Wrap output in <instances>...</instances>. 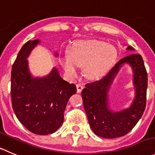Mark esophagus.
I'll return each instance as SVG.
<instances>
[{
  "instance_id": "esophagus-1",
  "label": "esophagus",
  "mask_w": 155,
  "mask_h": 155,
  "mask_svg": "<svg viewBox=\"0 0 155 155\" xmlns=\"http://www.w3.org/2000/svg\"><path fill=\"white\" fill-rule=\"evenodd\" d=\"M83 88H84V86H83V85L80 84V83H79V84H76V89H77V92H82V90L83 89Z\"/></svg>"
}]
</instances>
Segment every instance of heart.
<instances>
[{"label":"heart","mask_w":155,"mask_h":155,"mask_svg":"<svg viewBox=\"0 0 155 155\" xmlns=\"http://www.w3.org/2000/svg\"><path fill=\"white\" fill-rule=\"evenodd\" d=\"M115 54V47L103 41L80 40L73 43L69 54L62 58L61 64L71 77L77 75L78 66H83L85 76L96 79L106 73Z\"/></svg>","instance_id":"b5f03b06"}]
</instances>
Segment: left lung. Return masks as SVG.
<instances>
[{"label":"left lung","mask_w":155,"mask_h":155,"mask_svg":"<svg viewBox=\"0 0 155 155\" xmlns=\"http://www.w3.org/2000/svg\"><path fill=\"white\" fill-rule=\"evenodd\" d=\"M128 50H134L128 46ZM124 64L133 68L136 95L130 107L112 112L108 107L107 92L114 79ZM147 74L141 55L131 54L122 58L102 79L88 83L82 91L85 111L89 125L95 134L105 138H115L128 134L138 123L146 106Z\"/></svg>","instance_id":"8db88e82"}]
</instances>
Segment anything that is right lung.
I'll return each instance as SVG.
<instances>
[{
  "instance_id": "1",
  "label": "right lung",
  "mask_w": 155,
  "mask_h": 155,
  "mask_svg": "<svg viewBox=\"0 0 155 155\" xmlns=\"http://www.w3.org/2000/svg\"><path fill=\"white\" fill-rule=\"evenodd\" d=\"M39 43L29 40L17 54L11 70V95L13 110L21 123L32 133L45 135L62 125L68 100L76 87L62 79L56 67L47 76H32L27 59Z\"/></svg>"
}]
</instances>
